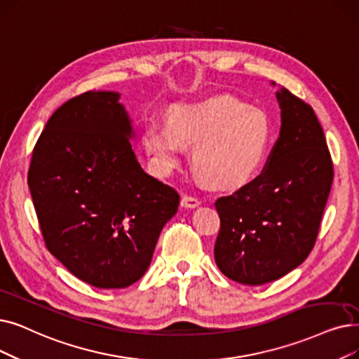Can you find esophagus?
I'll list each match as a JSON object with an SVG mask.
<instances>
[{"label":"esophagus","mask_w":359,"mask_h":359,"mask_svg":"<svg viewBox=\"0 0 359 359\" xmlns=\"http://www.w3.org/2000/svg\"><path fill=\"white\" fill-rule=\"evenodd\" d=\"M201 204V201L195 196H191V195H183L182 196V201H180V205L183 208H195Z\"/></svg>","instance_id":"obj_1"}]
</instances>
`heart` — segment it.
Instances as JSON below:
<instances>
[{
  "label": "heart",
  "instance_id": "heart-1",
  "mask_svg": "<svg viewBox=\"0 0 359 359\" xmlns=\"http://www.w3.org/2000/svg\"><path fill=\"white\" fill-rule=\"evenodd\" d=\"M270 137V121L261 110L236 98L220 97L176 105L168 123H149L145 144L164 167L176 165L184 147L195 144V170L215 188L229 189L257 175Z\"/></svg>",
  "mask_w": 359,
  "mask_h": 359
}]
</instances>
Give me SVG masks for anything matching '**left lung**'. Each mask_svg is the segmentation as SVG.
Returning a JSON list of instances; mask_svg holds the SVG:
<instances>
[{"instance_id":"8db88e82","label":"left lung","mask_w":359,"mask_h":359,"mask_svg":"<svg viewBox=\"0 0 359 359\" xmlns=\"http://www.w3.org/2000/svg\"><path fill=\"white\" fill-rule=\"evenodd\" d=\"M276 97L282 126L266 167L215 201L222 222L214 246L217 267L249 286L274 282L305 261L333 182L332 157L313 107L286 88Z\"/></svg>"}]
</instances>
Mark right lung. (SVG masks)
Listing matches in <instances>:
<instances>
[{
  "label": "right lung",
  "instance_id": "add662e5",
  "mask_svg": "<svg viewBox=\"0 0 359 359\" xmlns=\"http://www.w3.org/2000/svg\"><path fill=\"white\" fill-rule=\"evenodd\" d=\"M117 92L89 90L51 116L27 184L48 251L82 282L123 289L148 270L179 194L149 176Z\"/></svg>",
  "mask_w": 359,
  "mask_h": 359
}]
</instances>
